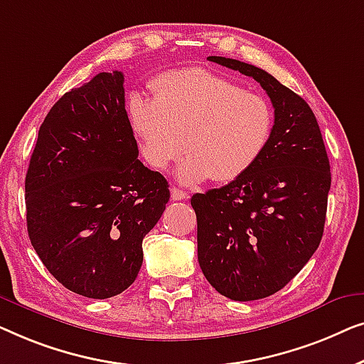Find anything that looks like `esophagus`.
<instances>
[{
  "mask_svg": "<svg viewBox=\"0 0 364 364\" xmlns=\"http://www.w3.org/2000/svg\"><path fill=\"white\" fill-rule=\"evenodd\" d=\"M171 199L173 201H183V199H188V193L183 191V189H178L173 186L171 188Z\"/></svg>",
  "mask_w": 364,
  "mask_h": 364,
  "instance_id": "1",
  "label": "esophagus"
}]
</instances>
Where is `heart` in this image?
Masks as SVG:
<instances>
[{"label":"heart","instance_id":"1","mask_svg":"<svg viewBox=\"0 0 364 364\" xmlns=\"http://www.w3.org/2000/svg\"><path fill=\"white\" fill-rule=\"evenodd\" d=\"M153 92L155 99L133 95L129 104L132 129L153 170L165 171L186 151L180 181L226 183L267 150L274 112L262 95L196 68L161 74Z\"/></svg>","mask_w":364,"mask_h":364}]
</instances>
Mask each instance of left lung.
Masks as SVG:
<instances>
[{
	"instance_id": "8db88e82",
	"label": "left lung",
	"mask_w": 364,
	"mask_h": 364,
	"mask_svg": "<svg viewBox=\"0 0 364 364\" xmlns=\"http://www.w3.org/2000/svg\"><path fill=\"white\" fill-rule=\"evenodd\" d=\"M211 63L257 80L274 105L267 150L226 186L196 193L198 262L231 300L275 294L318 249L331 184L323 138L309 104L265 70L235 59Z\"/></svg>"
}]
</instances>
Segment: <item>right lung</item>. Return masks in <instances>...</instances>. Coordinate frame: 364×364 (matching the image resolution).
<instances>
[{
	"label": "right lung",
	"instance_id": "obj_1",
	"mask_svg": "<svg viewBox=\"0 0 364 364\" xmlns=\"http://www.w3.org/2000/svg\"><path fill=\"white\" fill-rule=\"evenodd\" d=\"M31 244L74 294L110 299L135 282L143 237L165 211V176L138 160L124 74L100 73L60 97L26 173Z\"/></svg>",
	"mask_w": 364,
	"mask_h": 364
}]
</instances>
